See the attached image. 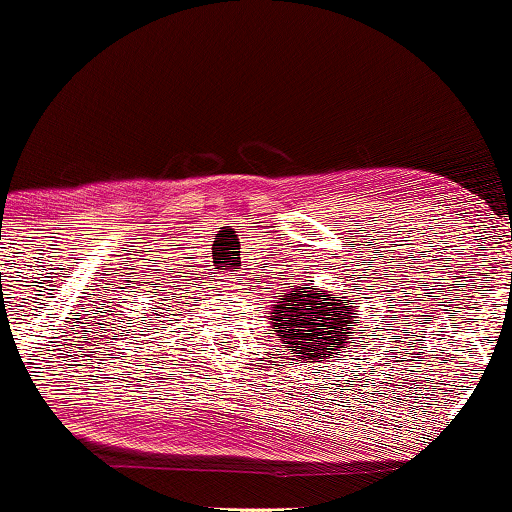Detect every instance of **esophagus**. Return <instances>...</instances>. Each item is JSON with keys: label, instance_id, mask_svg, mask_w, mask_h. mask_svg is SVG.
Segmentation results:
<instances>
[{"label": "esophagus", "instance_id": "esophagus-1", "mask_svg": "<svg viewBox=\"0 0 512 512\" xmlns=\"http://www.w3.org/2000/svg\"><path fill=\"white\" fill-rule=\"evenodd\" d=\"M226 281H234V278H226Z\"/></svg>", "mask_w": 512, "mask_h": 512}]
</instances>
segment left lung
I'll return each mask as SVG.
<instances>
[{"instance_id":"8db88e82","label":"left lung","mask_w":512,"mask_h":512,"mask_svg":"<svg viewBox=\"0 0 512 512\" xmlns=\"http://www.w3.org/2000/svg\"><path fill=\"white\" fill-rule=\"evenodd\" d=\"M354 302L357 300L349 297L335 300L331 293L316 286L290 288L288 293L278 295L271 309V326L300 364H316L333 359L342 347H349L352 326H359Z\"/></svg>"}]
</instances>
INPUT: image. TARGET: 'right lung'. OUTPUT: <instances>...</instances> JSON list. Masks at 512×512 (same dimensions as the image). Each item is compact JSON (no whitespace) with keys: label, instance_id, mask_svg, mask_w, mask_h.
<instances>
[{"label":"right lung","instance_id":"add662e5","mask_svg":"<svg viewBox=\"0 0 512 512\" xmlns=\"http://www.w3.org/2000/svg\"><path fill=\"white\" fill-rule=\"evenodd\" d=\"M155 319H160V316H155Z\"/></svg>","mask_w":512,"mask_h":512}]
</instances>
